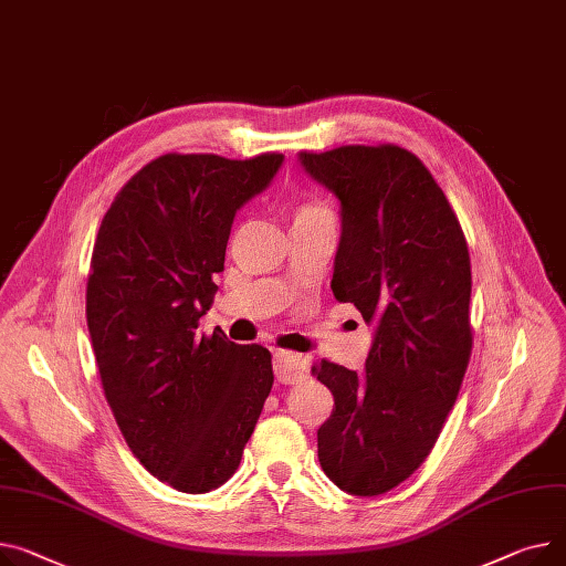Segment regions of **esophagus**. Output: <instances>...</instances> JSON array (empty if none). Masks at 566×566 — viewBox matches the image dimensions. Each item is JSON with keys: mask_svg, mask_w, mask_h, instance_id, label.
Instances as JSON below:
<instances>
[{"mask_svg": "<svg viewBox=\"0 0 566 566\" xmlns=\"http://www.w3.org/2000/svg\"><path fill=\"white\" fill-rule=\"evenodd\" d=\"M275 375L282 385H295L310 375V359L305 355L277 350L275 353Z\"/></svg>", "mask_w": 566, "mask_h": 566, "instance_id": "1", "label": "esophagus"}]
</instances>
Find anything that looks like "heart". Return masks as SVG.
Segmentation results:
<instances>
[{
	"label": "heart",
	"instance_id": "1",
	"mask_svg": "<svg viewBox=\"0 0 566 566\" xmlns=\"http://www.w3.org/2000/svg\"><path fill=\"white\" fill-rule=\"evenodd\" d=\"M312 222H334L332 209L316 198L300 200L291 207V224H312Z\"/></svg>",
	"mask_w": 566,
	"mask_h": 566
}]
</instances>
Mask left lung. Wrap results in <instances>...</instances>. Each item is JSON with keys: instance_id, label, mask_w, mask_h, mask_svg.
Here are the masks:
<instances>
[{"instance_id": "left-lung-1", "label": "left lung", "mask_w": 566, "mask_h": 566, "mask_svg": "<svg viewBox=\"0 0 566 566\" xmlns=\"http://www.w3.org/2000/svg\"><path fill=\"white\" fill-rule=\"evenodd\" d=\"M342 213L332 291L373 329L364 370L321 361L332 417L318 428L325 475L380 496L417 471L453 409L471 357V261L430 170L398 145L300 153Z\"/></svg>"}]
</instances>
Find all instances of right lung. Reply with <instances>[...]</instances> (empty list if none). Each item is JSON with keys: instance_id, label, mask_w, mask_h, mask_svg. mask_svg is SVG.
<instances>
[{"instance_id": "obj_1", "label": "right lung", "mask_w": 566, "mask_h": 566, "mask_svg": "<svg viewBox=\"0 0 566 566\" xmlns=\"http://www.w3.org/2000/svg\"><path fill=\"white\" fill-rule=\"evenodd\" d=\"M282 164L164 155L123 186L99 224L86 318L104 396L138 462L184 494L234 475L273 389L266 348L196 329L237 211Z\"/></svg>"}]
</instances>
